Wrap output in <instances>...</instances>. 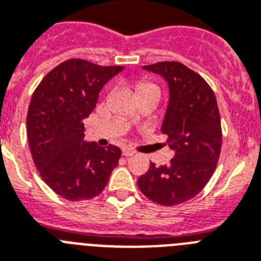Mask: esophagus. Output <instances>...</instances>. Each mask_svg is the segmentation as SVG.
Masks as SVG:
<instances>
[{
	"label": "esophagus",
	"mask_w": 261,
	"mask_h": 261,
	"mask_svg": "<svg viewBox=\"0 0 261 261\" xmlns=\"http://www.w3.org/2000/svg\"><path fill=\"white\" fill-rule=\"evenodd\" d=\"M123 155L124 156H133V155L135 154V151L134 150H131V148H123Z\"/></svg>",
	"instance_id": "obj_1"
}]
</instances>
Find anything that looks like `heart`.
Segmentation results:
<instances>
[{
    "label": "heart",
    "mask_w": 261,
    "mask_h": 261,
    "mask_svg": "<svg viewBox=\"0 0 261 261\" xmlns=\"http://www.w3.org/2000/svg\"><path fill=\"white\" fill-rule=\"evenodd\" d=\"M148 89H158V87L155 86V85H152V83L146 82V81L138 83V91H139V93H142V91H144V90H148Z\"/></svg>",
    "instance_id": "obj_1"
}]
</instances>
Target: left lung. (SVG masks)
I'll return each mask as SVG.
<instances>
[{"label": "left lung", "mask_w": 261, "mask_h": 261, "mask_svg": "<svg viewBox=\"0 0 261 261\" xmlns=\"http://www.w3.org/2000/svg\"><path fill=\"white\" fill-rule=\"evenodd\" d=\"M167 81L170 100L162 133L175 151L167 166H155L138 179L139 190L162 205L190 200L208 183L222 150V126L215 94L198 73L180 62L143 66Z\"/></svg>", "instance_id": "obj_1"}]
</instances>
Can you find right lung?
Listing matches in <instances>:
<instances>
[{"mask_svg": "<svg viewBox=\"0 0 261 261\" xmlns=\"http://www.w3.org/2000/svg\"><path fill=\"white\" fill-rule=\"evenodd\" d=\"M122 70L73 58L46 74L33 93L26 117L30 152L41 178L63 199L97 196L117 167L120 148L85 141L83 119L97 106L102 87Z\"/></svg>", "mask_w": 261, "mask_h": 261, "instance_id": "add662e5", "label": "right lung"}]
</instances>
